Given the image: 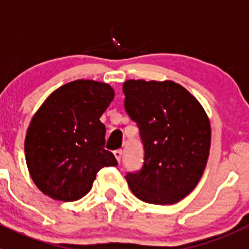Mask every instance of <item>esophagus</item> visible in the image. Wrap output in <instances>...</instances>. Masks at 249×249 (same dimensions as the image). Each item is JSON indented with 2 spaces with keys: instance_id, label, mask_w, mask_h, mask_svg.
Masks as SVG:
<instances>
[{
  "instance_id": "obj_1",
  "label": "esophagus",
  "mask_w": 249,
  "mask_h": 249,
  "mask_svg": "<svg viewBox=\"0 0 249 249\" xmlns=\"http://www.w3.org/2000/svg\"><path fill=\"white\" fill-rule=\"evenodd\" d=\"M114 155H115L116 160H118V162H120V160H122V156H123V150H115L114 151Z\"/></svg>"
}]
</instances>
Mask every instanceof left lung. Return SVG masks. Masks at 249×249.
Masks as SVG:
<instances>
[{
	"label": "left lung",
	"instance_id": "1",
	"mask_svg": "<svg viewBox=\"0 0 249 249\" xmlns=\"http://www.w3.org/2000/svg\"><path fill=\"white\" fill-rule=\"evenodd\" d=\"M124 108L136 123L144 145V163L127 172L139 200L171 205L200 181L211 145V126L201 104L174 82L126 80Z\"/></svg>",
	"mask_w": 249,
	"mask_h": 249
}]
</instances>
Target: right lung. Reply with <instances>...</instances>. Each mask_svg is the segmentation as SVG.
<instances>
[{
	"label": "right lung",
	"mask_w": 249,
	"mask_h": 249,
	"mask_svg": "<svg viewBox=\"0 0 249 249\" xmlns=\"http://www.w3.org/2000/svg\"><path fill=\"white\" fill-rule=\"evenodd\" d=\"M114 90L105 83L74 80L53 91L31 120L26 162L38 189L53 200L77 201L90 191L100 169L118 161L104 149L99 120Z\"/></svg>",
	"instance_id": "right-lung-1"
}]
</instances>
